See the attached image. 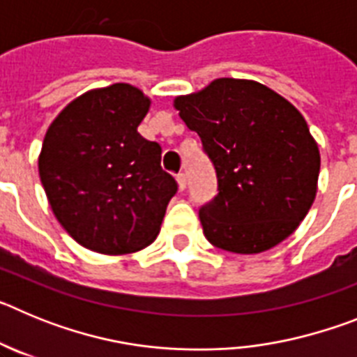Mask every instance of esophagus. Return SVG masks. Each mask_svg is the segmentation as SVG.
Wrapping results in <instances>:
<instances>
[{
  "instance_id": "34e87169",
  "label": "esophagus",
  "mask_w": 357,
  "mask_h": 357,
  "mask_svg": "<svg viewBox=\"0 0 357 357\" xmlns=\"http://www.w3.org/2000/svg\"><path fill=\"white\" fill-rule=\"evenodd\" d=\"M176 182H178V188H181V191H184L185 185H188V178H185L184 173H178V175H176Z\"/></svg>"
}]
</instances>
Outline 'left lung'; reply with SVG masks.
<instances>
[{"label": "left lung", "instance_id": "obj_1", "mask_svg": "<svg viewBox=\"0 0 357 357\" xmlns=\"http://www.w3.org/2000/svg\"><path fill=\"white\" fill-rule=\"evenodd\" d=\"M175 107L216 169L198 211L214 247L259 254L284 241L313 206L320 151L288 100L252 80L218 78Z\"/></svg>", "mask_w": 357, "mask_h": 357}]
</instances>
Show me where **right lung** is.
<instances>
[{
    "label": "right lung",
    "mask_w": 357,
    "mask_h": 357,
    "mask_svg": "<svg viewBox=\"0 0 357 357\" xmlns=\"http://www.w3.org/2000/svg\"><path fill=\"white\" fill-rule=\"evenodd\" d=\"M150 100L128 84L89 91L46 132L39 175L56 220L82 247L121 255L159 234L176 181L137 132Z\"/></svg>",
    "instance_id": "add662e5"
}]
</instances>
